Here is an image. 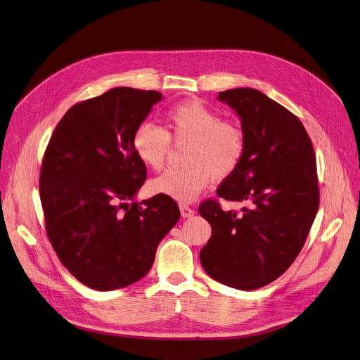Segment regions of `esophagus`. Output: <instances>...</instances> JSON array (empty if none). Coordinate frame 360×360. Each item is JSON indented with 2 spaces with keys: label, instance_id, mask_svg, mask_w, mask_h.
<instances>
[{
  "label": "esophagus",
  "instance_id": "1",
  "mask_svg": "<svg viewBox=\"0 0 360 360\" xmlns=\"http://www.w3.org/2000/svg\"><path fill=\"white\" fill-rule=\"evenodd\" d=\"M179 210H181V215L184 218H189V217H192L195 214V211L191 207L185 205V204H179Z\"/></svg>",
  "mask_w": 360,
  "mask_h": 360
}]
</instances>
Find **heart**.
Returning a JSON list of instances; mask_svg holds the SVG:
<instances>
[{
	"mask_svg": "<svg viewBox=\"0 0 360 360\" xmlns=\"http://www.w3.org/2000/svg\"><path fill=\"white\" fill-rule=\"evenodd\" d=\"M186 145L185 167L169 169L150 181L153 193L188 202L211 184L225 179L243 162L247 139L243 126L219 115L200 101L172 106L165 113V129L141 124L134 135V149L139 160L152 171H160L172 149Z\"/></svg>",
	"mask_w": 360,
	"mask_h": 360,
	"instance_id": "heart-1",
	"label": "heart"
}]
</instances>
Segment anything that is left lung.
Here are the masks:
<instances>
[{
    "label": "left lung",
    "instance_id": "obj_1",
    "mask_svg": "<svg viewBox=\"0 0 360 360\" xmlns=\"http://www.w3.org/2000/svg\"><path fill=\"white\" fill-rule=\"evenodd\" d=\"M218 99L238 113L247 148L217 195L245 207L224 211L218 200L200 205L212 228L200 258L214 280L255 290L278 278L307 240L320 201L316 156L300 119L264 93L240 87Z\"/></svg>",
    "mask_w": 360,
    "mask_h": 360
}]
</instances>
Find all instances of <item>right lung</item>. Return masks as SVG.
Listing matches in <instances>:
<instances>
[{
  "mask_svg": "<svg viewBox=\"0 0 360 360\" xmlns=\"http://www.w3.org/2000/svg\"><path fill=\"white\" fill-rule=\"evenodd\" d=\"M160 99L156 90L115 87L79 102L46 148L39 186L46 233L61 264L90 288L141 280L181 217L167 195L134 201L146 181L134 135Z\"/></svg>",
  "mask_w": 360,
  "mask_h": 360,
  "instance_id": "1",
  "label": "right lung"
}]
</instances>
